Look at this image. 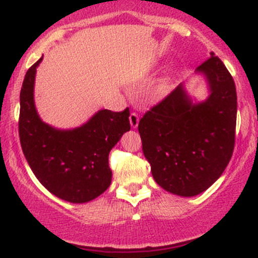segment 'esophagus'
<instances>
[{
    "instance_id": "obj_1",
    "label": "esophagus",
    "mask_w": 258,
    "mask_h": 258,
    "mask_svg": "<svg viewBox=\"0 0 258 258\" xmlns=\"http://www.w3.org/2000/svg\"><path fill=\"white\" fill-rule=\"evenodd\" d=\"M139 122H140L139 114L135 112L130 114V123H131L132 128H137V127H139Z\"/></svg>"
}]
</instances>
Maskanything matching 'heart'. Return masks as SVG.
I'll return each instance as SVG.
<instances>
[{"mask_svg": "<svg viewBox=\"0 0 258 258\" xmlns=\"http://www.w3.org/2000/svg\"><path fill=\"white\" fill-rule=\"evenodd\" d=\"M170 83H171L170 77H165V79L161 80L160 83H158L157 88H156L158 95H163V93L167 92V90L170 88Z\"/></svg>", "mask_w": 258, "mask_h": 258, "instance_id": "b5f03b06", "label": "heart"}]
</instances>
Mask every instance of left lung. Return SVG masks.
<instances>
[{
    "label": "left lung",
    "instance_id": "obj_1",
    "mask_svg": "<svg viewBox=\"0 0 258 258\" xmlns=\"http://www.w3.org/2000/svg\"><path fill=\"white\" fill-rule=\"evenodd\" d=\"M195 74L209 96L194 101L183 83L141 118L142 151L155 181L167 192L192 197L212 186L232 157L237 95L223 62L211 52Z\"/></svg>",
    "mask_w": 258,
    "mask_h": 258
}]
</instances>
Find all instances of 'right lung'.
<instances>
[{
  "instance_id": "right-lung-1",
  "label": "right lung",
  "mask_w": 258,
  "mask_h": 258,
  "mask_svg": "<svg viewBox=\"0 0 258 258\" xmlns=\"http://www.w3.org/2000/svg\"><path fill=\"white\" fill-rule=\"evenodd\" d=\"M42 57L31 67L20 93V132L23 155L38 181L58 199L85 204L110 187L108 153L130 131V110H100L71 130L52 127L36 110L35 79Z\"/></svg>"
}]
</instances>
